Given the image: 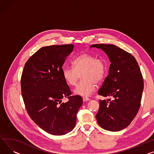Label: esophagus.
Segmentation results:
<instances>
[{"mask_svg":"<svg viewBox=\"0 0 154 154\" xmlns=\"http://www.w3.org/2000/svg\"><path fill=\"white\" fill-rule=\"evenodd\" d=\"M90 100V98H87V97H83V101H88Z\"/></svg>","mask_w":154,"mask_h":154,"instance_id":"1","label":"esophagus"}]
</instances>
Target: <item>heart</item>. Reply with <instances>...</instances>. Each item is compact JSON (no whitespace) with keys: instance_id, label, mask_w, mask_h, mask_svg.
<instances>
[{"instance_id":"obj_1","label":"heart","mask_w":154,"mask_h":154,"mask_svg":"<svg viewBox=\"0 0 154 154\" xmlns=\"http://www.w3.org/2000/svg\"><path fill=\"white\" fill-rule=\"evenodd\" d=\"M73 67L65 66L63 74L66 82L72 86L75 85L80 75L83 80L76 86L74 93L82 96H88L95 90L96 83L103 80L106 71L105 60L95 56L84 53L75 57Z\"/></svg>"}]
</instances>
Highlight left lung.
I'll return each instance as SVG.
<instances>
[{"label":"left lung","instance_id":"obj_1","mask_svg":"<svg viewBox=\"0 0 154 154\" xmlns=\"http://www.w3.org/2000/svg\"><path fill=\"white\" fill-rule=\"evenodd\" d=\"M90 48L103 50L111 62L98 95L112 100H100L97 122L104 129L119 131L131 124L139 109L144 89L140 69L134 56L115 45L97 44Z\"/></svg>","mask_w":154,"mask_h":154}]
</instances>
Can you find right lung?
<instances>
[{
	"instance_id": "1",
	"label": "right lung",
	"mask_w": 154,
	"mask_h": 154,
	"mask_svg": "<svg viewBox=\"0 0 154 154\" xmlns=\"http://www.w3.org/2000/svg\"><path fill=\"white\" fill-rule=\"evenodd\" d=\"M73 45L43 47L31 56L21 77L22 95L28 113L50 134L62 136L72 130L77 112L83 103L72 96L63 74V66L72 52ZM69 100L63 103L62 99Z\"/></svg>"
}]
</instances>
